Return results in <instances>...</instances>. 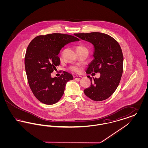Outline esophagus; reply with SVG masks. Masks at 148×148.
<instances>
[{
	"label": "esophagus",
	"mask_w": 148,
	"mask_h": 148,
	"mask_svg": "<svg viewBox=\"0 0 148 148\" xmlns=\"http://www.w3.org/2000/svg\"><path fill=\"white\" fill-rule=\"evenodd\" d=\"M81 76H78V75H75V76H74V79H80L82 78Z\"/></svg>",
	"instance_id": "obj_1"
}]
</instances>
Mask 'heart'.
Listing matches in <instances>:
<instances>
[{
  "label": "heart",
  "mask_w": 148,
  "mask_h": 148,
  "mask_svg": "<svg viewBox=\"0 0 148 148\" xmlns=\"http://www.w3.org/2000/svg\"><path fill=\"white\" fill-rule=\"evenodd\" d=\"M71 70L73 72H74V73H79L80 71V69L77 66H73V67H71Z\"/></svg>",
  "instance_id": "b5f03b06"
}]
</instances>
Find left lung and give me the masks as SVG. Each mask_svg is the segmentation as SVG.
I'll return each mask as SVG.
<instances>
[{
	"label": "left lung",
	"mask_w": 148,
	"mask_h": 148,
	"mask_svg": "<svg viewBox=\"0 0 148 148\" xmlns=\"http://www.w3.org/2000/svg\"><path fill=\"white\" fill-rule=\"evenodd\" d=\"M74 35L94 47V59L89 64L86 73L100 74L99 78L92 79L90 87L85 94L94 101H102L109 98L119 84L123 71V55L119 43L110 35L99 32L77 33Z\"/></svg>",
	"instance_id": "8db88e82"
}]
</instances>
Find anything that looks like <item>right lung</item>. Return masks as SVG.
<instances>
[{
  "instance_id": "1",
  "label": "right lung",
  "mask_w": 148,
  "mask_h": 148,
  "mask_svg": "<svg viewBox=\"0 0 148 148\" xmlns=\"http://www.w3.org/2000/svg\"><path fill=\"white\" fill-rule=\"evenodd\" d=\"M77 37L53 33L34 38L27 48L25 68L29 86L38 100L45 104L57 103L63 95L66 83L73 75L64 71L60 77H52L51 73L60 65L58 54L64 47L74 42Z\"/></svg>"
}]
</instances>
